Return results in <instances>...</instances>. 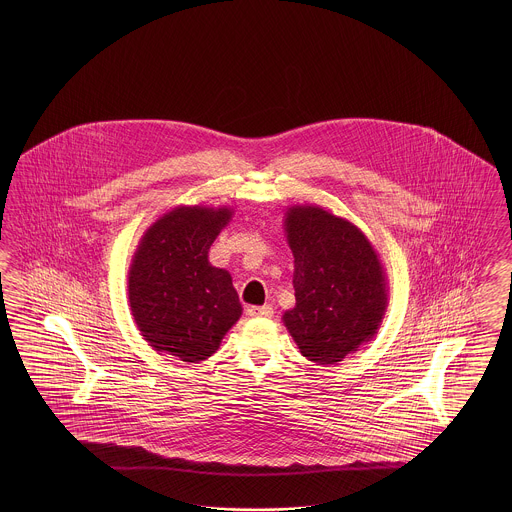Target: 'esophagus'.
<instances>
[{
	"label": "esophagus",
	"mask_w": 512,
	"mask_h": 512,
	"mask_svg": "<svg viewBox=\"0 0 512 512\" xmlns=\"http://www.w3.org/2000/svg\"><path fill=\"white\" fill-rule=\"evenodd\" d=\"M246 313L249 317H272L274 308L272 306H249Z\"/></svg>",
	"instance_id": "34e87169"
}]
</instances>
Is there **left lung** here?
Returning <instances> with one entry per match:
<instances>
[{"label":"left lung","mask_w":512,"mask_h":512,"mask_svg":"<svg viewBox=\"0 0 512 512\" xmlns=\"http://www.w3.org/2000/svg\"><path fill=\"white\" fill-rule=\"evenodd\" d=\"M285 234L295 257L296 304L283 313V325L311 362H341L373 340L383 323V264L357 225L321 206L287 208Z\"/></svg>","instance_id":"obj_1"}]
</instances>
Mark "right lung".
Segmentation results:
<instances>
[{
    "label": "right lung",
    "mask_w": 512,
    "mask_h": 512,
    "mask_svg": "<svg viewBox=\"0 0 512 512\" xmlns=\"http://www.w3.org/2000/svg\"><path fill=\"white\" fill-rule=\"evenodd\" d=\"M229 206H176L146 229L129 266L133 319L157 353L182 362L212 357L242 315L227 270L208 261Z\"/></svg>",
    "instance_id": "right-lung-1"
}]
</instances>
